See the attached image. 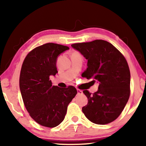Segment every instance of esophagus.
Segmentation results:
<instances>
[{
	"mask_svg": "<svg viewBox=\"0 0 146 146\" xmlns=\"http://www.w3.org/2000/svg\"><path fill=\"white\" fill-rule=\"evenodd\" d=\"M77 91H78V95H81L83 94V92L80 90H77Z\"/></svg>",
	"mask_w": 146,
	"mask_h": 146,
	"instance_id": "esophagus-1",
	"label": "esophagus"
}]
</instances>
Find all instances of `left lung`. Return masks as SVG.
<instances>
[{
  "label": "left lung",
  "mask_w": 146,
  "mask_h": 146,
  "mask_svg": "<svg viewBox=\"0 0 146 146\" xmlns=\"http://www.w3.org/2000/svg\"><path fill=\"white\" fill-rule=\"evenodd\" d=\"M71 46L88 60L82 76L99 84L92 94L88 90L83 92L88 100L82 108L83 113L96 124L111 122L120 115L130 94V72L126 60L111 44L102 40Z\"/></svg>",
  "instance_id": "obj_1"
}]
</instances>
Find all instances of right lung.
<instances>
[{
    "label": "right lung",
    "instance_id": "obj_1",
    "mask_svg": "<svg viewBox=\"0 0 146 146\" xmlns=\"http://www.w3.org/2000/svg\"><path fill=\"white\" fill-rule=\"evenodd\" d=\"M67 50L66 46L46 43L29 52L22 66L19 84L24 104L32 118L43 126L58 125L77 94L74 86H52L49 78L58 73V57Z\"/></svg>",
    "mask_w": 146,
    "mask_h": 146
}]
</instances>
